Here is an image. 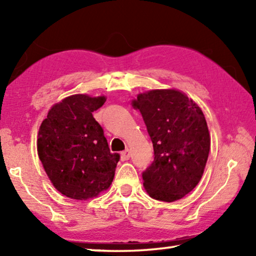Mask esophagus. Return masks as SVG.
<instances>
[{"mask_svg": "<svg viewBox=\"0 0 256 256\" xmlns=\"http://www.w3.org/2000/svg\"><path fill=\"white\" fill-rule=\"evenodd\" d=\"M130 157H131V154H130V151L128 150H125L123 151V152H120V159L123 160H128Z\"/></svg>", "mask_w": 256, "mask_h": 256, "instance_id": "esophagus-1", "label": "esophagus"}]
</instances>
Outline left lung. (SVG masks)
Returning a JSON list of instances; mask_svg holds the SVG:
<instances>
[{"label": "left lung", "instance_id": "left-lung-1", "mask_svg": "<svg viewBox=\"0 0 256 256\" xmlns=\"http://www.w3.org/2000/svg\"><path fill=\"white\" fill-rule=\"evenodd\" d=\"M140 110L154 146V162L142 172L151 198L172 202L200 182L210 151L204 115L192 99L175 89L140 94Z\"/></svg>", "mask_w": 256, "mask_h": 256}]
</instances>
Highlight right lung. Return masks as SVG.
Returning <instances> with one entry per match:
<instances>
[{
  "mask_svg": "<svg viewBox=\"0 0 256 256\" xmlns=\"http://www.w3.org/2000/svg\"><path fill=\"white\" fill-rule=\"evenodd\" d=\"M106 98L73 94L50 108L38 132L37 150L55 188L86 200L110 188L118 154H112L92 112Z\"/></svg>",
  "mask_w": 256,
  "mask_h": 256,
  "instance_id": "add662e5",
  "label": "right lung"
}]
</instances>
